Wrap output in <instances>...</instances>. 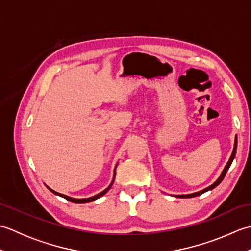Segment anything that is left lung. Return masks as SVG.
Returning <instances> with one entry per match:
<instances>
[{
    "mask_svg": "<svg viewBox=\"0 0 251 251\" xmlns=\"http://www.w3.org/2000/svg\"><path fill=\"white\" fill-rule=\"evenodd\" d=\"M236 148H237V137L235 138V142H234V148H233V152H232V155H231V157H230V159H228V162H227V164L226 165V167H225V169L222 170V173H221V175H220V177L217 179V181H215L214 183H212L211 185H209L208 186V188H206V189H204V190H201V191H200V192H196V193H192V194H186V195H176V197H180V199H190V197H194V196H199V195H201V194H202V193H205V192H207V191H209V190H212V189H215L216 186L218 185V184H220L221 183V181L223 180V178H225V176H226V172L228 170V168H230V166H231V164H232V162H233V159H234V157H235V154H236Z\"/></svg>",
    "mask_w": 251,
    "mask_h": 251,
    "instance_id": "8db88e82",
    "label": "left lung"
}]
</instances>
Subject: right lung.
Listing matches in <instances>:
<instances>
[{
	"instance_id": "add662e5",
	"label": "right lung",
	"mask_w": 251,
	"mask_h": 251,
	"mask_svg": "<svg viewBox=\"0 0 251 251\" xmlns=\"http://www.w3.org/2000/svg\"><path fill=\"white\" fill-rule=\"evenodd\" d=\"M114 178H115V169H114V176H113V180H112V182H111V184L108 186V188H106L105 190H103L102 192H100L99 194L95 195V196H92V197H88V199H72V197H70V196L63 195V194H61V193H58V192H55L54 190H51L50 188H49V186H47V189H49L50 192H52V193H54V194H56V195H58V196H61V197H63V199H66V200H67V201H71V202H76V204H84V202H89V201H95V200L99 199V197L103 196V195L106 193V192H108V191L111 189L112 184H113V182H114Z\"/></svg>"
}]
</instances>
